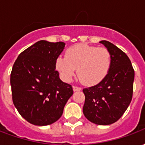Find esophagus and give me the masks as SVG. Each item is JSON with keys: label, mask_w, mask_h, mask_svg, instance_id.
Returning a JSON list of instances; mask_svg holds the SVG:
<instances>
[{"label": "esophagus", "mask_w": 145, "mask_h": 145, "mask_svg": "<svg viewBox=\"0 0 145 145\" xmlns=\"http://www.w3.org/2000/svg\"><path fill=\"white\" fill-rule=\"evenodd\" d=\"M73 90H74V91H81V90H82V88L78 87V86H73Z\"/></svg>", "instance_id": "esophagus-1"}]
</instances>
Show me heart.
<instances>
[{
    "instance_id": "obj_1",
    "label": "heart",
    "mask_w": 145,
    "mask_h": 145,
    "mask_svg": "<svg viewBox=\"0 0 145 145\" xmlns=\"http://www.w3.org/2000/svg\"><path fill=\"white\" fill-rule=\"evenodd\" d=\"M111 63L108 49L80 43L68 48L65 57H57L56 68L66 82L72 79L78 69V78L84 84L95 85L106 77Z\"/></svg>"
}]
</instances>
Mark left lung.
Instances as JSON below:
<instances>
[{
	"mask_svg": "<svg viewBox=\"0 0 145 145\" xmlns=\"http://www.w3.org/2000/svg\"><path fill=\"white\" fill-rule=\"evenodd\" d=\"M99 42L111 54V67L100 83L83 89L85 96L83 113L93 123L109 125L121 117L131 103L134 71L124 52L110 42Z\"/></svg>",
	"mask_w": 145,
	"mask_h": 145,
	"instance_id": "obj_1",
	"label": "left lung"
}]
</instances>
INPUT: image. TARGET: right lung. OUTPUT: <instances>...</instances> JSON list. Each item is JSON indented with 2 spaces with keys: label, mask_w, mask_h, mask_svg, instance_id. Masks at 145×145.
Listing matches in <instances>:
<instances>
[{
  "label": "right lung",
  "mask_w": 145,
  "mask_h": 145,
  "mask_svg": "<svg viewBox=\"0 0 145 145\" xmlns=\"http://www.w3.org/2000/svg\"><path fill=\"white\" fill-rule=\"evenodd\" d=\"M64 46L63 42L40 40L22 52L13 65V103L32 124L46 126L58 120L73 95L72 86L62 82L56 71V60Z\"/></svg>",
  "instance_id": "right-lung-1"
}]
</instances>
